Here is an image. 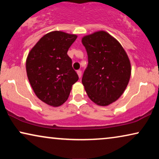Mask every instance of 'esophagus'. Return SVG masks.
I'll list each match as a JSON object with an SVG mask.
<instances>
[{"instance_id": "obj_1", "label": "esophagus", "mask_w": 159, "mask_h": 159, "mask_svg": "<svg viewBox=\"0 0 159 159\" xmlns=\"http://www.w3.org/2000/svg\"><path fill=\"white\" fill-rule=\"evenodd\" d=\"M77 75H78V77H79L80 78L82 77V71H81L78 70V71H77Z\"/></svg>"}]
</instances>
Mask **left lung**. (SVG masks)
Here are the masks:
<instances>
[{
	"label": "left lung",
	"instance_id": "left-lung-1",
	"mask_svg": "<svg viewBox=\"0 0 159 159\" xmlns=\"http://www.w3.org/2000/svg\"><path fill=\"white\" fill-rule=\"evenodd\" d=\"M82 43L88 56L82 79L84 90L97 105H110L121 97L129 83V58L120 43L103 30L84 36Z\"/></svg>",
	"mask_w": 159,
	"mask_h": 159
}]
</instances>
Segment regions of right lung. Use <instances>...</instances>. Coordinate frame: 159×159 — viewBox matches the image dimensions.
<instances>
[{"instance_id": "right-lung-1", "label": "right lung", "mask_w": 159, "mask_h": 159, "mask_svg": "<svg viewBox=\"0 0 159 159\" xmlns=\"http://www.w3.org/2000/svg\"><path fill=\"white\" fill-rule=\"evenodd\" d=\"M77 34L52 31L43 36L30 50L26 71L34 94L48 105L58 107L68 99L79 80L67 51Z\"/></svg>"}]
</instances>
